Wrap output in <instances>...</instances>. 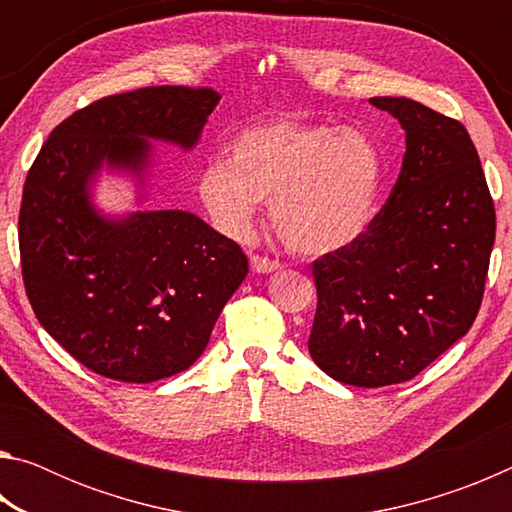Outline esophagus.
Here are the masks:
<instances>
[{"label":"esophagus","mask_w":512,"mask_h":512,"mask_svg":"<svg viewBox=\"0 0 512 512\" xmlns=\"http://www.w3.org/2000/svg\"><path fill=\"white\" fill-rule=\"evenodd\" d=\"M250 266H253L255 273H273L282 268V264L277 262V259H268L262 255H250Z\"/></svg>","instance_id":"34e87169"}]
</instances>
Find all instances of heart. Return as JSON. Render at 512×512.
<instances>
[{
    "label": "heart",
    "mask_w": 512,
    "mask_h": 512,
    "mask_svg": "<svg viewBox=\"0 0 512 512\" xmlns=\"http://www.w3.org/2000/svg\"><path fill=\"white\" fill-rule=\"evenodd\" d=\"M384 178L379 146L357 128L300 119L248 126L210 160L196 192L210 221L246 237L259 201L271 198V223L293 253L320 257L366 235Z\"/></svg>",
    "instance_id": "b5f03b06"
}]
</instances>
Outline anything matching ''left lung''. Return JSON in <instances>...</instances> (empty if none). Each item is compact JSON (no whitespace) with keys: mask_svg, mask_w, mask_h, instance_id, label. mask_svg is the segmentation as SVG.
Returning <instances> with one entry per match:
<instances>
[{"mask_svg":"<svg viewBox=\"0 0 512 512\" xmlns=\"http://www.w3.org/2000/svg\"><path fill=\"white\" fill-rule=\"evenodd\" d=\"M406 131L400 178L357 244L314 262L309 354L341 384H402L463 339L479 314L495 203L461 121L372 97Z\"/></svg>","mask_w":512,"mask_h":512,"instance_id":"obj_1","label":"left lung"}]
</instances>
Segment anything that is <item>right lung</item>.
Masks as SVG:
<instances>
[{"label": "right lung", "mask_w": 512, "mask_h": 512, "mask_svg": "<svg viewBox=\"0 0 512 512\" xmlns=\"http://www.w3.org/2000/svg\"><path fill=\"white\" fill-rule=\"evenodd\" d=\"M221 94L158 85L90 103L51 131L24 180L22 280L40 325L97 375L149 384L187 370L248 273L237 241L196 214L90 203L108 164L142 176L149 140L192 149Z\"/></svg>", "instance_id": "add662e5"}]
</instances>
